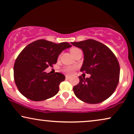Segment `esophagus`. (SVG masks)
Here are the masks:
<instances>
[{"label": "esophagus", "instance_id": "obj_1", "mask_svg": "<svg viewBox=\"0 0 134 134\" xmlns=\"http://www.w3.org/2000/svg\"><path fill=\"white\" fill-rule=\"evenodd\" d=\"M65 78H66V80H70V77L69 76H65Z\"/></svg>", "mask_w": 134, "mask_h": 134}]
</instances>
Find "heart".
<instances>
[{
    "label": "heart",
    "mask_w": 134,
    "mask_h": 134,
    "mask_svg": "<svg viewBox=\"0 0 134 134\" xmlns=\"http://www.w3.org/2000/svg\"><path fill=\"white\" fill-rule=\"evenodd\" d=\"M79 50H80V49L77 48H72L70 50V52L71 54H73V53H75V52H76V51H78ZM75 69H76V67H75V66L68 65V66H65L63 68V71L67 75H71L73 73V71H74Z\"/></svg>",
    "instance_id": "b5f03b06"
}]
</instances>
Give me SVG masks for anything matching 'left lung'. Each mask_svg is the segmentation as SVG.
<instances>
[{
    "mask_svg": "<svg viewBox=\"0 0 134 134\" xmlns=\"http://www.w3.org/2000/svg\"><path fill=\"white\" fill-rule=\"evenodd\" d=\"M71 44L81 49L84 61L80 71L90 78L79 76L80 82L73 87L76 97L88 104L104 101L112 95L120 78V65L110 48L98 41L87 39Z\"/></svg>",
    "mask_w": 134,
    "mask_h": 134,
    "instance_id": "left-lung-1",
    "label": "left lung"
}]
</instances>
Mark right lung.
<instances>
[{
    "mask_svg": "<svg viewBox=\"0 0 134 134\" xmlns=\"http://www.w3.org/2000/svg\"><path fill=\"white\" fill-rule=\"evenodd\" d=\"M71 47L68 42L55 44L45 39L26 46L14 65V81L20 93L35 101L46 100L56 95L65 77L61 73L50 75L44 70L57 63L60 53Z\"/></svg>",
    "mask_w": 134,
    "mask_h": 134,
    "instance_id": "right-lung-1",
    "label": "right lung"
}]
</instances>
